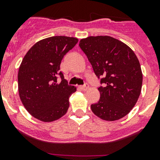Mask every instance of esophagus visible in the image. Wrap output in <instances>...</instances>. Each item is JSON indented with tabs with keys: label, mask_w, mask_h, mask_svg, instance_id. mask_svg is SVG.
<instances>
[{
	"label": "esophagus",
	"mask_w": 160,
	"mask_h": 160,
	"mask_svg": "<svg viewBox=\"0 0 160 160\" xmlns=\"http://www.w3.org/2000/svg\"><path fill=\"white\" fill-rule=\"evenodd\" d=\"M79 87H80V88H81L82 90H88V88H89V85L87 84V83H86V84H84L83 86H80Z\"/></svg>",
	"instance_id": "obj_1"
}]
</instances>
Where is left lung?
<instances>
[{"mask_svg":"<svg viewBox=\"0 0 160 160\" xmlns=\"http://www.w3.org/2000/svg\"><path fill=\"white\" fill-rule=\"evenodd\" d=\"M79 46L103 84L98 87L99 101L91 105V111L107 121L123 118L135 107L142 89V73L135 53L110 36L88 37Z\"/></svg>","mask_w":160,"mask_h":160,"instance_id":"1","label":"left lung"}]
</instances>
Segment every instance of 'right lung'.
<instances>
[{"label": "right lung", "mask_w": 160, "mask_h": 160, "mask_svg": "<svg viewBox=\"0 0 160 160\" xmlns=\"http://www.w3.org/2000/svg\"><path fill=\"white\" fill-rule=\"evenodd\" d=\"M78 42L76 38L50 37L34 44L25 55L18 71V91L25 108L34 118L53 122L67 112L76 87L68 85L60 64Z\"/></svg>", "instance_id": "right-lung-1"}]
</instances>
